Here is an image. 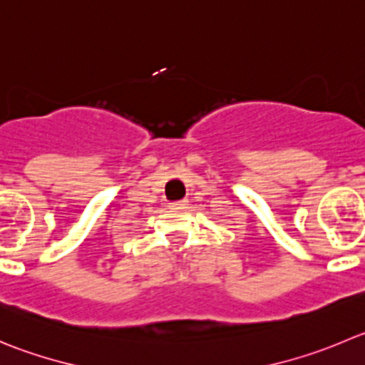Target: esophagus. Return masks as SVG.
<instances>
[{
  "label": "esophagus",
  "mask_w": 365,
  "mask_h": 365,
  "mask_svg": "<svg viewBox=\"0 0 365 365\" xmlns=\"http://www.w3.org/2000/svg\"><path fill=\"white\" fill-rule=\"evenodd\" d=\"M186 206H188L186 200H175V202H170V207H172V210H185Z\"/></svg>",
  "instance_id": "esophagus-1"
}]
</instances>
